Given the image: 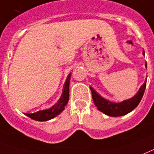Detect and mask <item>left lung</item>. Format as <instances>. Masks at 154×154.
<instances>
[{
	"label": "left lung",
	"instance_id": "left-lung-1",
	"mask_svg": "<svg viewBox=\"0 0 154 154\" xmlns=\"http://www.w3.org/2000/svg\"><path fill=\"white\" fill-rule=\"evenodd\" d=\"M143 55H145V51H143ZM145 68H147V64L145 63ZM146 87V80L138 90V92L135 94L132 98L124 100L121 103H113L111 101L106 100L103 98L100 94H98L95 90L90 86V90L92 93L93 101L94 105L97 106L98 111H102L106 116H112V117H118L127 115L129 112L133 111L140 103L143 94L145 93Z\"/></svg>",
	"mask_w": 154,
	"mask_h": 154
}]
</instances>
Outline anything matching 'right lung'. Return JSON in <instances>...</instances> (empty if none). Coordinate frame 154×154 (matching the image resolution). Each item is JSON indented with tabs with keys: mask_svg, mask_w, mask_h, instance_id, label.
<instances>
[{
	"mask_svg": "<svg viewBox=\"0 0 154 154\" xmlns=\"http://www.w3.org/2000/svg\"><path fill=\"white\" fill-rule=\"evenodd\" d=\"M70 77L71 73H69L67 77L66 82H64V88H63V92L60 96V98L57 101V103L51 106V108L47 109V110H42L38 111L35 113H25V115L30 119L37 121H48L50 119H53L59 114H60L64 110L65 106L69 102V82H70Z\"/></svg>",
	"mask_w": 154,
	"mask_h": 154,
	"instance_id": "add662e5",
	"label": "right lung"
}]
</instances>
